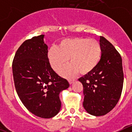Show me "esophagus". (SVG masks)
<instances>
[{
	"label": "esophagus",
	"mask_w": 132,
	"mask_h": 132,
	"mask_svg": "<svg viewBox=\"0 0 132 132\" xmlns=\"http://www.w3.org/2000/svg\"><path fill=\"white\" fill-rule=\"evenodd\" d=\"M68 80H69V84H72L73 82H74L75 80V79H69Z\"/></svg>",
	"instance_id": "esophagus-1"
}]
</instances>
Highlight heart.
Wrapping results in <instances>:
<instances>
[{
    "instance_id": "obj_1",
    "label": "heart",
    "mask_w": 132,
    "mask_h": 132,
    "mask_svg": "<svg viewBox=\"0 0 132 132\" xmlns=\"http://www.w3.org/2000/svg\"><path fill=\"white\" fill-rule=\"evenodd\" d=\"M102 48L95 39L82 37L66 38L59 43L58 46L52 45L47 52V59L52 68L57 71L67 62L71 63L59 71L64 77H71L79 71L85 75L91 72L101 60Z\"/></svg>"
}]
</instances>
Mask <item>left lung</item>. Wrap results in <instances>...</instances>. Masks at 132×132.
Segmentation results:
<instances>
[{
    "mask_svg": "<svg viewBox=\"0 0 132 132\" xmlns=\"http://www.w3.org/2000/svg\"><path fill=\"white\" fill-rule=\"evenodd\" d=\"M101 60L95 68L79 80L83 85V107L95 116L105 115L115 107L123 83L122 60L114 45L102 36Z\"/></svg>",
    "mask_w": 132,
    "mask_h": 132,
    "instance_id": "8db88e82",
    "label": "left lung"
}]
</instances>
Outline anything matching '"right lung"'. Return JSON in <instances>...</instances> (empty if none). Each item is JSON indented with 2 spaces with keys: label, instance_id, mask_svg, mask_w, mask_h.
Here are the masks:
<instances>
[{
  "label": "right lung",
  "instance_id": "obj_1",
  "mask_svg": "<svg viewBox=\"0 0 132 132\" xmlns=\"http://www.w3.org/2000/svg\"><path fill=\"white\" fill-rule=\"evenodd\" d=\"M44 38L40 35L24 42L14 57L12 73L16 93L26 108L36 116L51 118L60 110L59 93L69 83L51 67Z\"/></svg>",
  "mask_w": 132,
  "mask_h": 132
}]
</instances>
